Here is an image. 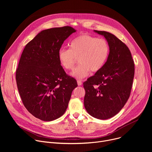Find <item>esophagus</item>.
<instances>
[{"mask_svg":"<svg viewBox=\"0 0 152 152\" xmlns=\"http://www.w3.org/2000/svg\"><path fill=\"white\" fill-rule=\"evenodd\" d=\"M77 85H78L79 86L82 85V81H81V80H77Z\"/></svg>","mask_w":152,"mask_h":152,"instance_id":"esophagus-1","label":"esophagus"}]
</instances>
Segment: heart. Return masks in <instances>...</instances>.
Segmentation results:
<instances>
[{"label":"heart","instance_id":"obj_1","mask_svg":"<svg viewBox=\"0 0 152 152\" xmlns=\"http://www.w3.org/2000/svg\"><path fill=\"white\" fill-rule=\"evenodd\" d=\"M110 45L106 39L88 34L80 35L70 43V49H61L58 59L64 69L73 70L79 60L80 65L71 75L80 79L88 76L90 71L96 73L104 66L110 55Z\"/></svg>","mask_w":152,"mask_h":152}]
</instances>
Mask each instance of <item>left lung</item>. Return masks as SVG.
Segmentation results:
<instances>
[{"label": "left lung", "mask_w": 152, "mask_h": 152, "mask_svg": "<svg viewBox=\"0 0 152 152\" xmlns=\"http://www.w3.org/2000/svg\"><path fill=\"white\" fill-rule=\"evenodd\" d=\"M103 35L110 52L103 67L83 83L84 106L88 113L100 120L118 114L129 98L135 73V64L127 46L114 35L94 31Z\"/></svg>", "instance_id": "1"}]
</instances>
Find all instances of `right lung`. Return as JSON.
I'll list each match as a JSON object with an SVG mask.
<instances>
[{
	"label": "right lung",
	"instance_id": "add662e5",
	"mask_svg": "<svg viewBox=\"0 0 152 152\" xmlns=\"http://www.w3.org/2000/svg\"><path fill=\"white\" fill-rule=\"evenodd\" d=\"M76 30L70 26L42 31L26 45L16 70L17 88L26 110L42 121L66 112L77 81L61 66L58 52Z\"/></svg>",
	"mask_w": 152,
	"mask_h": 152
}]
</instances>
